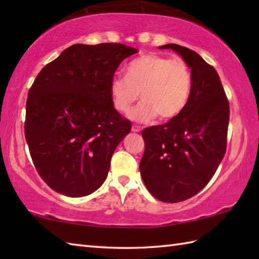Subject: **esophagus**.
Listing matches in <instances>:
<instances>
[{
  "instance_id": "esophagus-1",
  "label": "esophagus",
  "mask_w": 259,
  "mask_h": 259,
  "mask_svg": "<svg viewBox=\"0 0 259 259\" xmlns=\"http://www.w3.org/2000/svg\"><path fill=\"white\" fill-rule=\"evenodd\" d=\"M140 130H141V128L139 125H133V128H131V131H133V133H140Z\"/></svg>"
}]
</instances>
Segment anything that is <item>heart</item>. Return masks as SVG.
<instances>
[{"label":"heart","mask_w":259,"mask_h":259,"mask_svg":"<svg viewBox=\"0 0 259 259\" xmlns=\"http://www.w3.org/2000/svg\"><path fill=\"white\" fill-rule=\"evenodd\" d=\"M191 88V71L184 59L146 54L129 63L125 76H113L110 95L113 107L126 112L140 92L142 101L131 110L129 118L148 122L157 115L161 120L177 117L189 101Z\"/></svg>","instance_id":"b5f03b06"}]
</instances>
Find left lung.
I'll list each match as a JSON object with an SVG mask.
<instances>
[{"label": "left lung", "mask_w": 259, "mask_h": 259, "mask_svg": "<svg viewBox=\"0 0 259 259\" xmlns=\"http://www.w3.org/2000/svg\"><path fill=\"white\" fill-rule=\"evenodd\" d=\"M159 49H171L189 65L191 95L177 117L142 131L139 168L150 194L174 203L198 194L216 172L226 152L229 103L217 71L199 54L174 43Z\"/></svg>", "instance_id": "left-lung-1"}]
</instances>
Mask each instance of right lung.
<instances>
[{"instance_id": "add662e5", "label": "right lung", "mask_w": 259, "mask_h": 259, "mask_svg": "<svg viewBox=\"0 0 259 259\" xmlns=\"http://www.w3.org/2000/svg\"><path fill=\"white\" fill-rule=\"evenodd\" d=\"M137 52L121 43L71 46L33 82L25 139L38 175L54 191L83 197L106 180L115 148L131 130L113 107L110 83Z\"/></svg>"}]
</instances>
